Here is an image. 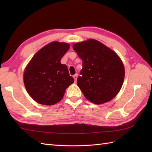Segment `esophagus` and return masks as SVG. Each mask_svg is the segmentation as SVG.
I'll return each instance as SVG.
<instances>
[{
    "instance_id": "esophagus-1",
    "label": "esophagus",
    "mask_w": 152,
    "mask_h": 152,
    "mask_svg": "<svg viewBox=\"0 0 152 152\" xmlns=\"http://www.w3.org/2000/svg\"><path fill=\"white\" fill-rule=\"evenodd\" d=\"M73 78H74V81H76V80H77V78H78V74H74V75L73 76Z\"/></svg>"
}]
</instances>
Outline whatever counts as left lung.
<instances>
[{
	"mask_svg": "<svg viewBox=\"0 0 152 152\" xmlns=\"http://www.w3.org/2000/svg\"><path fill=\"white\" fill-rule=\"evenodd\" d=\"M73 49L83 61L77 85L85 97L95 104L111 101L124 80L125 69L120 58L94 39L74 44Z\"/></svg>",
	"mask_w": 152,
	"mask_h": 152,
	"instance_id": "obj_1",
	"label": "left lung"
}]
</instances>
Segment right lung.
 Returning a JSON list of instances; mask_svg holds the SVG:
<instances>
[{"label": "right lung", "instance_id": "1", "mask_svg": "<svg viewBox=\"0 0 152 152\" xmlns=\"http://www.w3.org/2000/svg\"><path fill=\"white\" fill-rule=\"evenodd\" d=\"M70 45L53 42L38 51L28 63L23 74L24 84L33 100L44 105H53L63 99L66 89L74 82L61 58Z\"/></svg>", "mask_w": 152, "mask_h": 152}]
</instances>
